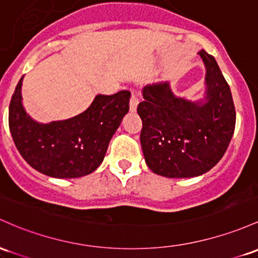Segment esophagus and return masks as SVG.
<instances>
[{
    "instance_id": "obj_1",
    "label": "esophagus",
    "mask_w": 258,
    "mask_h": 258,
    "mask_svg": "<svg viewBox=\"0 0 258 258\" xmlns=\"http://www.w3.org/2000/svg\"><path fill=\"white\" fill-rule=\"evenodd\" d=\"M138 103H140V99H138L137 92H135V90H132V93H131V99H130V109H131V111H136V109H137Z\"/></svg>"
}]
</instances>
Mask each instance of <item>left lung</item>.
Returning a JSON list of instances; mask_svg holds the SVG:
<instances>
[{
  "instance_id": "8db88e82",
  "label": "left lung",
  "mask_w": 258,
  "mask_h": 258,
  "mask_svg": "<svg viewBox=\"0 0 258 258\" xmlns=\"http://www.w3.org/2000/svg\"><path fill=\"white\" fill-rule=\"evenodd\" d=\"M198 53L207 71L206 101L175 97L165 82L144 87L138 104L144 159L160 176L205 174L222 159L233 137L236 112L230 88L213 56Z\"/></svg>"
}]
</instances>
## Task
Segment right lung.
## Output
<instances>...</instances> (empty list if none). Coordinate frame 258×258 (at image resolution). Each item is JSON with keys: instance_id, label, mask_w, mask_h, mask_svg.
I'll return each instance as SVG.
<instances>
[{"instance_id": "right-lung-1", "label": "right lung", "mask_w": 258, "mask_h": 258, "mask_svg": "<svg viewBox=\"0 0 258 258\" xmlns=\"http://www.w3.org/2000/svg\"><path fill=\"white\" fill-rule=\"evenodd\" d=\"M22 81L10 103V131L24 160L41 174L75 179L103 163L110 140L130 109V92L95 97L84 112L63 121L39 123L22 104Z\"/></svg>"}]
</instances>
